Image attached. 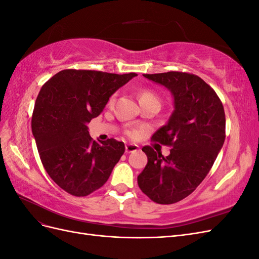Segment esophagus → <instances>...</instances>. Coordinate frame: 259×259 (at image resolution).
<instances>
[{"label":"esophagus","mask_w":259,"mask_h":259,"mask_svg":"<svg viewBox=\"0 0 259 259\" xmlns=\"http://www.w3.org/2000/svg\"><path fill=\"white\" fill-rule=\"evenodd\" d=\"M139 149V147L137 145H133V144H130V145H126L125 146V151H126L127 153H131V152H135L137 151Z\"/></svg>","instance_id":"34e87169"}]
</instances>
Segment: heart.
Wrapping results in <instances>:
<instances>
[{"label": "heart", "mask_w": 259, "mask_h": 259, "mask_svg": "<svg viewBox=\"0 0 259 259\" xmlns=\"http://www.w3.org/2000/svg\"><path fill=\"white\" fill-rule=\"evenodd\" d=\"M144 100H154V101H158L160 104V99L158 96H156V94H154L152 91H149V90H143L139 93V101H144ZM113 103H114V95L111 96L110 99H109L108 105L112 106Z\"/></svg>", "instance_id": "heart-1"}]
</instances>
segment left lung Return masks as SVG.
<instances>
[{"label": "left lung", "mask_w": 259, "mask_h": 259, "mask_svg": "<svg viewBox=\"0 0 259 259\" xmlns=\"http://www.w3.org/2000/svg\"><path fill=\"white\" fill-rule=\"evenodd\" d=\"M144 76L165 86L175 109L151 138L170 146V153L163 156L145 146L148 163L137 182L153 202L173 204L197 189L213 166L226 137L224 107L215 91L198 75L169 71Z\"/></svg>", "instance_id": "1"}]
</instances>
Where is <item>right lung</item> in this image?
I'll return each mask as SVG.
<instances>
[{
    "label": "right lung",
    "mask_w": 259,
    "mask_h": 259,
    "mask_svg": "<svg viewBox=\"0 0 259 259\" xmlns=\"http://www.w3.org/2000/svg\"><path fill=\"white\" fill-rule=\"evenodd\" d=\"M137 74L66 69L38 93L31 127L45 170L61 189L85 197L103 187L125 151L122 142L97 143L88 123Z\"/></svg>",
    "instance_id": "1"
}]
</instances>
